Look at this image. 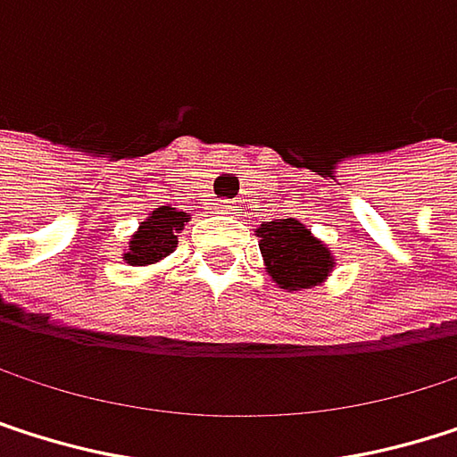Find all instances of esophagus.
I'll return each instance as SVG.
<instances>
[{"mask_svg":"<svg viewBox=\"0 0 457 457\" xmlns=\"http://www.w3.org/2000/svg\"><path fill=\"white\" fill-rule=\"evenodd\" d=\"M215 212H220V215H234V204H231L228 199H218V202H215Z\"/></svg>","mask_w":457,"mask_h":457,"instance_id":"obj_1","label":"esophagus"}]
</instances>
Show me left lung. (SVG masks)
<instances>
[{
  "mask_svg": "<svg viewBox=\"0 0 457 457\" xmlns=\"http://www.w3.org/2000/svg\"><path fill=\"white\" fill-rule=\"evenodd\" d=\"M258 247L271 279L282 290H309L328 279L333 271V253L312 231L295 220H269L258 226Z\"/></svg>",
  "mask_w": 457,
  "mask_h": 457,
  "instance_id": "left-lung-1",
  "label": "left lung"
}]
</instances>
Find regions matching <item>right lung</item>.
<instances>
[{
    "label": "right lung",
    "instance_id": "add662e5",
    "mask_svg": "<svg viewBox=\"0 0 457 457\" xmlns=\"http://www.w3.org/2000/svg\"><path fill=\"white\" fill-rule=\"evenodd\" d=\"M188 223V212L175 207H156L132 234L124 261L129 266H151L164 261L178 247V234Z\"/></svg>",
    "mask_w": 457,
    "mask_h": 457
}]
</instances>
